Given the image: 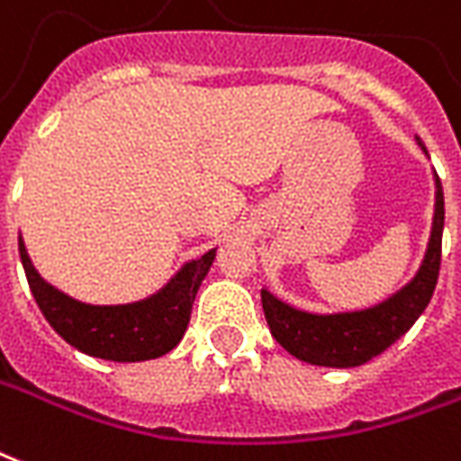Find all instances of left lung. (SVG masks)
Wrapping results in <instances>:
<instances>
[{"label": "left lung", "instance_id": "left-lung-1", "mask_svg": "<svg viewBox=\"0 0 461 461\" xmlns=\"http://www.w3.org/2000/svg\"><path fill=\"white\" fill-rule=\"evenodd\" d=\"M420 144V141H418ZM422 146V144H420ZM425 151V146H422ZM435 220H432L430 244L420 271L403 291L381 303L376 308L342 315H310L303 310L285 305L268 291H261L266 322L271 335L283 349L295 359L315 366L347 369L374 359L403 337L412 322L428 308L439 276L442 257V227H445V197L442 185L435 176Z\"/></svg>", "mask_w": 461, "mask_h": 461}]
</instances>
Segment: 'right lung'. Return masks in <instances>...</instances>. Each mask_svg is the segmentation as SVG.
<instances>
[{
  "label": "right lung",
  "mask_w": 461,
  "mask_h": 461,
  "mask_svg": "<svg viewBox=\"0 0 461 461\" xmlns=\"http://www.w3.org/2000/svg\"><path fill=\"white\" fill-rule=\"evenodd\" d=\"M26 281L50 327L75 349L109 361H144L170 352L183 339L197 288L210 271L214 251L180 271L153 298L134 305H85L43 281L19 240Z\"/></svg>",
  "instance_id": "add662e5"
}]
</instances>
